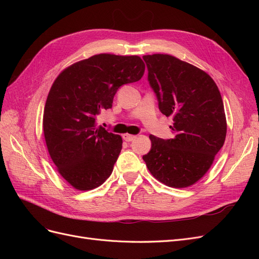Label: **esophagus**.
<instances>
[{
    "mask_svg": "<svg viewBox=\"0 0 259 259\" xmlns=\"http://www.w3.org/2000/svg\"><path fill=\"white\" fill-rule=\"evenodd\" d=\"M123 139L125 140V142H132V140H134L135 138H136V136L135 135H131V134H127V133H126V134H123Z\"/></svg>",
    "mask_w": 259,
    "mask_h": 259,
    "instance_id": "esophagus-1",
    "label": "esophagus"
}]
</instances>
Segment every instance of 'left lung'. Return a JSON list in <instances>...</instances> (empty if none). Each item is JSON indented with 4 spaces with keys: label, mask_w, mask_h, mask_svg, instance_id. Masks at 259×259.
Here are the masks:
<instances>
[{
    "label": "left lung",
    "mask_w": 259,
    "mask_h": 259,
    "mask_svg": "<svg viewBox=\"0 0 259 259\" xmlns=\"http://www.w3.org/2000/svg\"><path fill=\"white\" fill-rule=\"evenodd\" d=\"M148 81L160 111L173 116L171 139L153 135L151 150L143 156L162 184L186 188L205 175L224 146L227 122L222 95L203 70L166 54L146 55Z\"/></svg>",
    "instance_id": "obj_1"
}]
</instances>
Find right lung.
<instances>
[{
    "label": "right lung",
    "instance_id": "add662e5",
    "mask_svg": "<svg viewBox=\"0 0 259 259\" xmlns=\"http://www.w3.org/2000/svg\"><path fill=\"white\" fill-rule=\"evenodd\" d=\"M138 56L98 54L66 68L46 99L43 131L58 173L74 189L86 191L111 175L122 137L97 126L96 116L112 107L120 86L142 79Z\"/></svg>",
    "mask_w": 259,
    "mask_h": 259
}]
</instances>
